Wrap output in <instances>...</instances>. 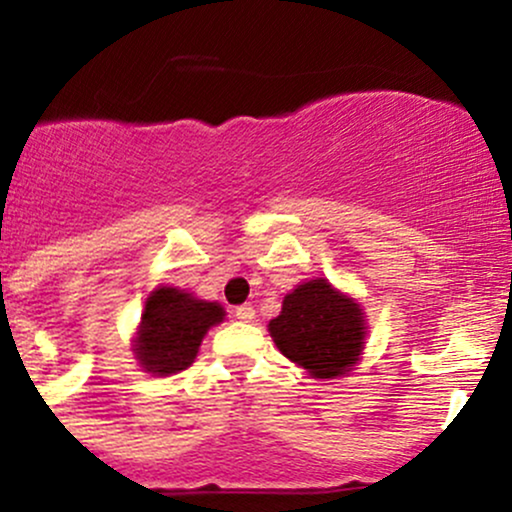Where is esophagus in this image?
Here are the masks:
<instances>
[{
	"instance_id": "1",
	"label": "esophagus",
	"mask_w": 512,
	"mask_h": 512,
	"mask_svg": "<svg viewBox=\"0 0 512 512\" xmlns=\"http://www.w3.org/2000/svg\"><path fill=\"white\" fill-rule=\"evenodd\" d=\"M236 317H238V320H243V322H250V320H255V308H252L250 303H245V305H238V308H236Z\"/></svg>"
}]
</instances>
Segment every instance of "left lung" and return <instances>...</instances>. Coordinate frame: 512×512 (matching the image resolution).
Listing matches in <instances>:
<instances>
[{
    "label": "left lung",
    "instance_id": "obj_1",
    "mask_svg": "<svg viewBox=\"0 0 512 512\" xmlns=\"http://www.w3.org/2000/svg\"><path fill=\"white\" fill-rule=\"evenodd\" d=\"M274 344L315 378H337L358 361L366 337L361 308L325 279L305 281L269 322Z\"/></svg>",
    "mask_w": 512,
    "mask_h": 512
}]
</instances>
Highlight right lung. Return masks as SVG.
Here are the masks:
<instances>
[{
  "label": "right lung",
  "mask_w": 512,
  "mask_h": 512,
  "mask_svg": "<svg viewBox=\"0 0 512 512\" xmlns=\"http://www.w3.org/2000/svg\"><path fill=\"white\" fill-rule=\"evenodd\" d=\"M221 320L219 303L197 301L190 293L163 286L146 301L134 354L151 373H178L195 361L202 337Z\"/></svg>",
  "instance_id": "obj_1"
}]
</instances>
